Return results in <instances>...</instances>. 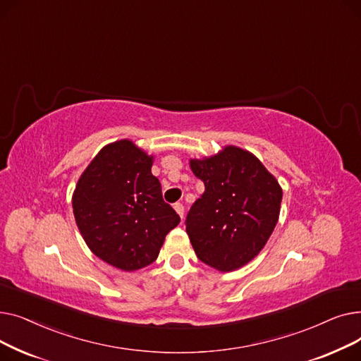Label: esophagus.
Listing matches in <instances>:
<instances>
[{"label": "esophagus", "instance_id": "obj_1", "mask_svg": "<svg viewBox=\"0 0 361 361\" xmlns=\"http://www.w3.org/2000/svg\"><path fill=\"white\" fill-rule=\"evenodd\" d=\"M174 209L180 215V218L183 219V216H184V206H183V203H176L174 204Z\"/></svg>", "mask_w": 361, "mask_h": 361}]
</instances>
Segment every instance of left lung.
I'll list each match as a JSON object with an SVG mask.
<instances>
[{"instance_id": "obj_1", "label": "left lung", "mask_w": 361, "mask_h": 361, "mask_svg": "<svg viewBox=\"0 0 361 361\" xmlns=\"http://www.w3.org/2000/svg\"><path fill=\"white\" fill-rule=\"evenodd\" d=\"M204 193L193 203L185 231L197 257L231 272L255 259L279 218L282 188L249 150L225 146L219 154L190 159Z\"/></svg>"}]
</instances>
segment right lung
Wrapping results in <instances>:
<instances>
[{"instance_id":"obj_1","label":"right lung","mask_w":361,"mask_h":361,"mask_svg":"<svg viewBox=\"0 0 361 361\" xmlns=\"http://www.w3.org/2000/svg\"><path fill=\"white\" fill-rule=\"evenodd\" d=\"M154 157L128 139L106 145L73 193L78 228L94 256L131 272L154 263L165 235L180 224L152 174Z\"/></svg>"}]
</instances>
